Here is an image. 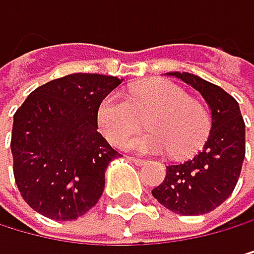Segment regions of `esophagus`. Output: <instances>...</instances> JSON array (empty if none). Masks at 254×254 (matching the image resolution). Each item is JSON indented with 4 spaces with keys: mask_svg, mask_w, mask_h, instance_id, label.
Here are the masks:
<instances>
[{
    "mask_svg": "<svg viewBox=\"0 0 254 254\" xmlns=\"http://www.w3.org/2000/svg\"><path fill=\"white\" fill-rule=\"evenodd\" d=\"M130 159H132L133 162H135V164H138V165H143V164H146V162H148L146 159H143V157H136V156H132Z\"/></svg>",
    "mask_w": 254,
    "mask_h": 254,
    "instance_id": "obj_1",
    "label": "esophagus"
}]
</instances>
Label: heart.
Returning a JSON list of instances; mask_svg holds the SVG:
<instances>
[{"label":"heart","mask_w":254,"mask_h":254,"mask_svg":"<svg viewBox=\"0 0 254 254\" xmlns=\"http://www.w3.org/2000/svg\"><path fill=\"white\" fill-rule=\"evenodd\" d=\"M148 114V132L128 138L126 148L186 156L205 141L211 127L208 108L170 81L151 82L132 92L128 100L119 94L108 95L98 106L97 121L108 141L119 146Z\"/></svg>","instance_id":"b5f03b06"}]
</instances>
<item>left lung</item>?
Returning <instances> with one entry per match:
<instances>
[{"label": "left lung", "instance_id": "left-lung-1", "mask_svg": "<svg viewBox=\"0 0 254 254\" xmlns=\"http://www.w3.org/2000/svg\"><path fill=\"white\" fill-rule=\"evenodd\" d=\"M199 90L211 110L203 148L181 164L167 165L152 195L178 215H203L219 207L236 188L245 159V122L237 100L218 85L189 73H169Z\"/></svg>", "mask_w": 254, "mask_h": 254}]
</instances>
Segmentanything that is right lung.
Returning <instances> with one entry per match:
<instances>
[{
    "instance_id": "1",
    "label": "right lung",
    "mask_w": 254,
    "mask_h": 254,
    "mask_svg": "<svg viewBox=\"0 0 254 254\" xmlns=\"http://www.w3.org/2000/svg\"><path fill=\"white\" fill-rule=\"evenodd\" d=\"M119 84L116 76L68 74L33 90L15 111L14 178L38 213L69 221L102 197L105 170L119 152L97 132V111Z\"/></svg>"
}]
</instances>
